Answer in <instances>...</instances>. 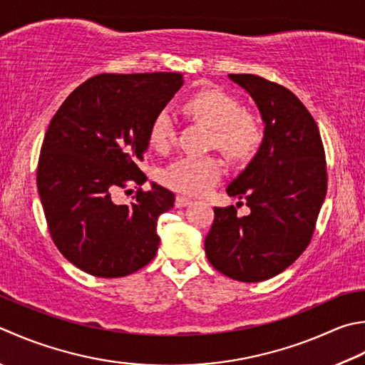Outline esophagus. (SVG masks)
Returning a JSON list of instances; mask_svg holds the SVG:
<instances>
[{
    "label": "esophagus",
    "instance_id": "34e87169",
    "mask_svg": "<svg viewBox=\"0 0 365 365\" xmlns=\"http://www.w3.org/2000/svg\"><path fill=\"white\" fill-rule=\"evenodd\" d=\"M192 204V201L190 197H187V196H180L178 195L177 197H175V207H178V209H180V207H187V205H191Z\"/></svg>",
    "mask_w": 365,
    "mask_h": 365
}]
</instances>
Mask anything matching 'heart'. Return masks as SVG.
<instances>
[{"mask_svg": "<svg viewBox=\"0 0 365 365\" xmlns=\"http://www.w3.org/2000/svg\"><path fill=\"white\" fill-rule=\"evenodd\" d=\"M187 110L213 130L217 144L234 160H245L259 148L262 125L252 112L244 110L237 98L220 88H204L188 98ZM150 145L164 152L175 142V120L173 112L163 109L156 113L148 131ZM225 174V164L213 155H185L163 173L169 188L191 196L205 195Z\"/></svg>", "mask_w": 365, "mask_h": 365, "instance_id": "b5f03b06", "label": "heart"}]
</instances>
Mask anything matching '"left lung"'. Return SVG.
Here are the masks:
<instances>
[{"label": "left lung", "mask_w": 365, "mask_h": 365, "mask_svg": "<svg viewBox=\"0 0 365 365\" xmlns=\"http://www.w3.org/2000/svg\"><path fill=\"white\" fill-rule=\"evenodd\" d=\"M230 78L258 106L264 138L226 188L250 215L215 207L205 255L218 272L256 283L282 274L309 247L326 197V156L317 121L294 93L255 74Z\"/></svg>", "instance_id": "8db88e82"}]
</instances>
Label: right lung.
<instances>
[{"instance_id": "1", "label": "right lung", "mask_w": 365, "mask_h": 365, "mask_svg": "<svg viewBox=\"0 0 365 365\" xmlns=\"http://www.w3.org/2000/svg\"><path fill=\"white\" fill-rule=\"evenodd\" d=\"M183 85L178 73L99 74L56 110L38 163V191L53 244L69 262L101 278L130 275L155 258L156 223L174 192L152 183L130 204L113 195L140 170L150 125Z\"/></svg>"}]
</instances>
